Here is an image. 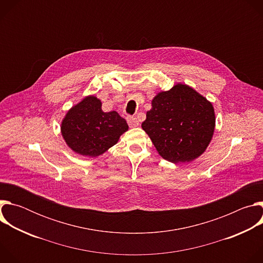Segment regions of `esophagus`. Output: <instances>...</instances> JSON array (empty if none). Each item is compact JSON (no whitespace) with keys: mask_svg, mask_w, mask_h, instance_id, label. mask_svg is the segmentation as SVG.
Wrapping results in <instances>:
<instances>
[{"mask_svg":"<svg viewBox=\"0 0 263 263\" xmlns=\"http://www.w3.org/2000/svg\"><path fill=\"white\" fill-rule=\"evenodd\" d=\"M127 122H128V124H129V126L131 128L137 127L139 125V122H138V120L135 117H131V116L127 117Z\"/></svg>","mask_w":263,"mask_h":263,"instance_id":"1","label":"esophagus"}]
</instances>
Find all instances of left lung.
<instances>
[{
	"mask_svg": "<svg viewBox=\"0 0 263 263\" xmlns=\"http://www.w3.org/2000/svg\"><path fill=\"white\" fill-rule=\"evenodd\" d=\"M141 127L163 159L191 162L206 151L212 139L214 108L193 87L178 83L154 97Z\"/></svg>",
	"mask_w": 263,
	"mask_h": 263,
	"instance_id": "8db88e82",
	"label": "left lung"
}]
</instances>
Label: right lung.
<instances>
[{
	"label": "right lung",
	"instance_id": "add662e5",
	"mask_svg": "<svg viewBox=\"0 0 263 263\" xmlns=\"http://www.w3.org/2000/svg\"><path fill=\"white\" fill-rule=\"evenodd\" d=\"M61 134L74 153L98 157L114 146L128 130V124L117 111L104 112L95 96L72 106L61 123Z\"/></svg>",
	"mask_w": 263,
	"mask_h": 263
}]
</instances>
